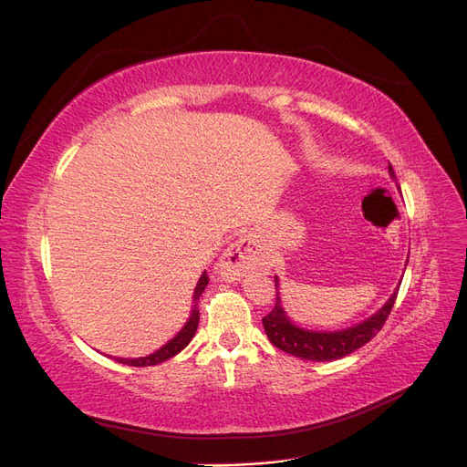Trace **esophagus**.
<instances>
[{
  "label": "esophagus",
  "mask_w": 467,
  "mask_h": 467,
  "mask_svg": "<svg viewBox=\"0 0 467 467\" xmlns=\"http://www.w3.org/2000/svg\"><path fill=\"white\" fill-rule=\"evenodd\" d=\"M259 261L261 255L255 244H253L249 237H242L222 253L220 275L223 280H237L239 276H244L249 268L259 265Z\"/></svg>",
  "instance_id": "esophagus-1"
}]
</instances>
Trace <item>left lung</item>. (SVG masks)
<instances>
[{
	"label": "left lung",
	"instance_id": "1",
	"mask_svg": "<svg viewBox=\"0 0 467 467\" xmlns=\"http://www.w3.org/2000/svg\"><path fill=\"white\" fill-rule=\"evenodd\" d=\"M389 175L395 179V171L389 163ZM275 286H276V302L271 314H266L263 317V327L276 348L288 352L292 357H298L304 360H314V362H327V360H337L343 358L350 352H355L362 345L370 341L372 337L378 335V331L384 327V323L391 312V307L395 304V298H398V290L391 294V298L386 302V306L376 312L372 317L366 321L355 325V327H348L343 331H335V333H319V331H306L296 327L294 323L286 317L285 309L280 306L278 298V280L275 278Z\"/></svg>",
	"mask_w": 467,
	"mask_h": 467
}]
</instances>
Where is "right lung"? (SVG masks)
Returning a JSON list of instances; mask_svg holds the SVG:
<instances>
[{
	"label": "right lung",
	"instance_id": "right-lung-1",
	"mask_svg": "<svg viewBox=\"0 0 467 467\" xmlns=\"http://www.w3.org/2000/svg\"><path fill=\"white\" fill-rule=\"evenodd\" d=\"M206 285H208V276H206V273H202V276H201V280H199V285H196V288H194L192 314H191V317H189L185 327H182V329L177 333V337H173L171 341H169L165 347H161L160 350H155L153 355H150V357H142V358H117V362L129 364V366H155V364L165 362V360H169L171 357H175L177 352H181L182 348H185V347L191 343V338L194 337L196 327H199V319H201V317H199V307H196V300L201 298V294L204 292Z\"/></svg>",
	"mask_w": 467,
	"mask_h": 467
}]
</instances>
